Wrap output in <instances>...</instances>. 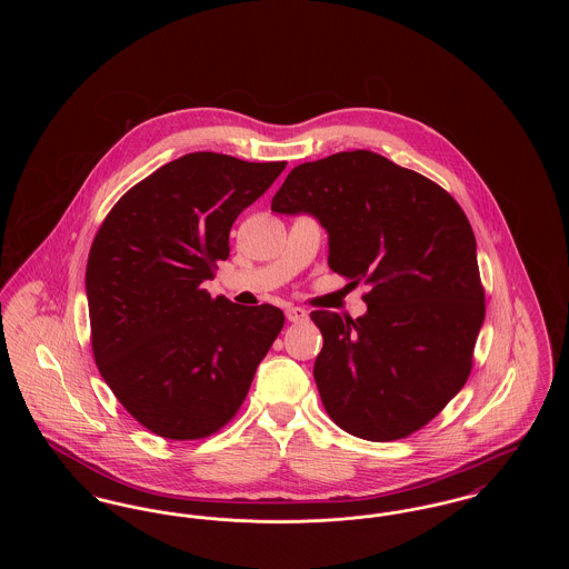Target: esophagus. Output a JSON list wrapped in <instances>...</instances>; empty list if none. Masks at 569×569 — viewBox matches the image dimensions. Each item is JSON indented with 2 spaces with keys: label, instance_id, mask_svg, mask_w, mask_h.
Masks as SVG:
<instances>
[{
  "label": "esophagus",
  "instance_id": "34e87169",
  "mask_svg": "<svg viewBox=\"0 0 569 569\" xmlns=\"http://www.w3.org/2000/svg\"><path fill=\"white\" fill-rule=\"evenodd\" d=\"M286 318H288L290 322L298 325V322H305L309 316H307V311H305L302 307H288V309H286Z\"/></svg>",
  "mask_w": 569,
  "mask_h": 569
}]
</instances>
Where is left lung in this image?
I'll return each instance as SVG.
<instances>
[{
  "mask_svg": "<svg viewBox=\"0 0 569 569\" xmlns=\"http://www.w3.org/2000/svg\"><path fill=\"white\" fill-rule=\"evenodd\" d=\"M271 211L316 217L328 232V267L371 286L356 320L311 313L325 337L313 378L328 416L369 441L422 429L469 378L487 311L459 202L431 179L358 149L297 166Z\"/></svg>",
  "mask_w": 569,
  "mask_h": 569,
  "instance_id": "left-lung-1",
  "label": "left lung"
}]
</instances>
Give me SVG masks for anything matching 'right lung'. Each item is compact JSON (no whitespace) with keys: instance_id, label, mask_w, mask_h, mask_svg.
Masks as SVG:
<instances>
[{"instance_id":"right-lung-1","label":"right lung","mask_w":569,"mask_h":569,"mask_svg":"<svg viewBox=\"0 0 569 569\" xmlns=\"http://www.w3.org/2000/svg\"><path fill=\"white\" fill-rule=\"evenodd\" d=\"M286 162L211 151L163 163L102 221L84 290L96 365L144 429L202 439L226 427L283 328L272 305L243 307L202 288L230 256V228Z\"/></svg>"}]
</instances>
